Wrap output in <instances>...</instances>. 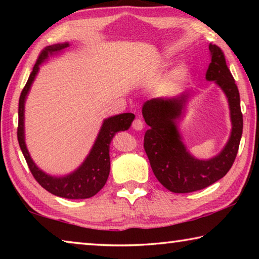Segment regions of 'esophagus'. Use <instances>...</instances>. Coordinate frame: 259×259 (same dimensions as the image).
Listing matches in <instances>:
<instances>
[{
  "label": "esophagus",
  "instance_id": "34e87169",
  "mask_svg": "<svg viewBox=\"0 0 259 259\" xmlns=\"http://www.w3.org/2000/svg\"><path fill=\"white\" fill-rule=\"evenodd\" d=\"M133 128L135 129V130H137V131H140V130H143V128H144V122L140 120V119H136L134 122H133Z\"/></svg>",
  "mask_w": 259,
  "mask_h": 259
}]
</instances>
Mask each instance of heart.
Segmentation results:
<instances>
[{"label": "heart", "instance_id": "1", "mask_svg": "<svg viewBox=\"0 0 259 259\" xmlns=\"http://www.w3.org/2000/svg\"><path fill=\"white\" fill-rule=\"evenodd\" d=\"M177 75H178V73H177Z\"/></svg>", "mask_w": 259, "mask_h": 259}]
</instances>
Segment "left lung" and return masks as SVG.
Masks as SVG:
<instances>
[{"label": "left lung", "instance_id": "left-lung-1", "mask_svg": "<svg viewBox=\"0 0 259 259\" xmlns=\"http://www.w3.org/2000/svg\"><path fill=\"white\" fill-rule=\"evenodd\" d=\"M209 51L211 60L205 80L213 81L225 94L232 123L230 138L221 153L211 159L200 160L183 143L178 121L185 114L192 97L190 93L153 98L144 103L142 108L144 120L150 125L144 137V148L152 170L157 181L174 193L195 192L216 183L229 172L238 154L243 129L240 94L221 48L209 45Z\"/></svg>", "mask_w": 259, "mask_h": 259}]
</instances>
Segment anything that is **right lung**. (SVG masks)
Segmentation results:
<instances>
[{"label":"right lung","mask_w":259,"mask_h":259,"mask_svg":"<svg viewBox=\"0 0 259 259\" xmlns=\"http://www.w3.org/2000/svg\"><path fill=\"white\" fill-rule=\"evenodd\" d=\"M69 47L68 42L57 43L45 48L41 51L36 64L34 65L33 71L26 83L25 88L21 91L19 98L18 108V142L20 150L23 152L25 160L27 162L30 172L36 179L40 185L46 188L51 194L60 196L65 199H89L97 194L107 182L109 169H111V161H109V145L114 136L119 131H124L130 128L135 119L133 113H123L119 115H114L105 119L99 134L96 138L93 148L82 164L73 172L65 175V176H52L41 170L34 163L29 155L25 143V103L28 93L32 88L33 82L36 77L41 65L52 56H56L63 52Z\"/></svg>","instance_id":"obj_1"}]
</instances>
